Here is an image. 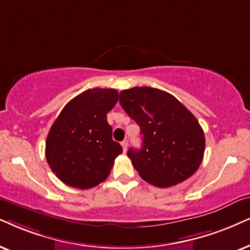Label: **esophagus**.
Segmentation results:
<instances>
[{
	"label": "esophagus",
	"mask_w": 250,
	"mask_h": 250,
	"mask_svg": "<svg viewBox=\"0 0 250 250\" xmlns=\"http://www.w3.org/2000/svg\"><path fill=\"white\" fill-rule=\"evenodd\" d=\"M122 148H123V152H127V146H128V142L127 141H123L122 143Z\"/></svg>",
	"instance_id": "esophagus-1"
}]
</instances>
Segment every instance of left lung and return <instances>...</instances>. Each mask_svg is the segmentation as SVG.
<instances>
[{
  "instance_id": "obj_1",
  "label": "left lung",
  "mask_w": 250,
  "mask_h": 250,
  "mask_svg": "<svg viewBox=\"0 0 250 250\" xmlns=\"http://www.w3.org/2000/svg\"><path fill=\"white\" fill-rule=\"evenodd\" d=\"M120 104L141 128L142 147L128 157L141 178L159 188L183 182L203 160L205 137L197 119L172 94L142 86L120 92Z\"/></svg>"
}]
</instances>
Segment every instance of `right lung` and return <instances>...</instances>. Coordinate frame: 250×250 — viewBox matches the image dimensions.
<instances>
[{
    "label": "right lung",
    "instance_id": "right-lung-1",
    "mask_svg": "<svg viewBox=\"0 0 250 250\" xmlns=\"http://www.w3.org/2000/svg\"><path fill=\"white\" fill-rule=\"evenodd\" d=\"M114 88H88L71 99L50 127L46 159L63 183L90 189L105 181L122 153L112 138L107 113L118 103Z\"/></svg>",
    "mask_w": 250,
    "mask_h": 250
}]
</instances>
